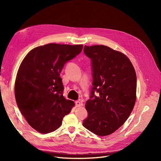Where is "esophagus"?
Wrapping results in <instances>:
<instances>
[{"mask_svg":"<svg viewBox=\"0 0 161 161\" xmlns=\"http://www.w3.org/2000/svg\"><path fill=\"white\" fill-rule=\"evenodd\" d=\"M75 105L77 108H79V107H81L83 105V103L81 102H79V101H77V102H75Z\"/></svg>","mask_w":161,"mask_h":161,"instance_id":"34e87169","label":"esophagus"}]
</instances>
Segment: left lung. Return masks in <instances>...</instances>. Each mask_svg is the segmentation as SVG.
Masks as SVG:
<instances>
[{
    "instance_id": "left-lung-1",
    "label": "left lung",
    "mask_w": 161,
    "mask_h": 161,
    "mask_svg": "<svg viewBox=\"0 0 161 161\" xmlns=\"http://www.w3.org/2000/svg\"><path fill=\"white\" fill-rule=\"evenodd\" d=\"M84 51L92 61L93 81L92 96L85 105L88 117L83 125L97 135L107 136L122 126L133 109L136 72L126 55L108 46H85Z\"/></svg>"
}]
</instances>
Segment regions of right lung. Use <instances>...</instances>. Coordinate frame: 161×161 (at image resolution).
<instances>
[{
    "label": "right lung",
    "mask_w": 161,
    "mask_h": 161,
    "mask_svg": "<svg viewBox=\"0 0 161 161\" xmlns=\"http://www.w3.org/2000/svg\"><path fill=\"white\" fill-rule=\"evenodd\" d=\"M82 44L50 43L34 47L23 59L14 84L18 107L28 123L43 134L54 131L75 105L63 96L59 75L65 63L81 52Z\"/></svg>",
    "instance_id": "obj_1"
}]
</instances>
